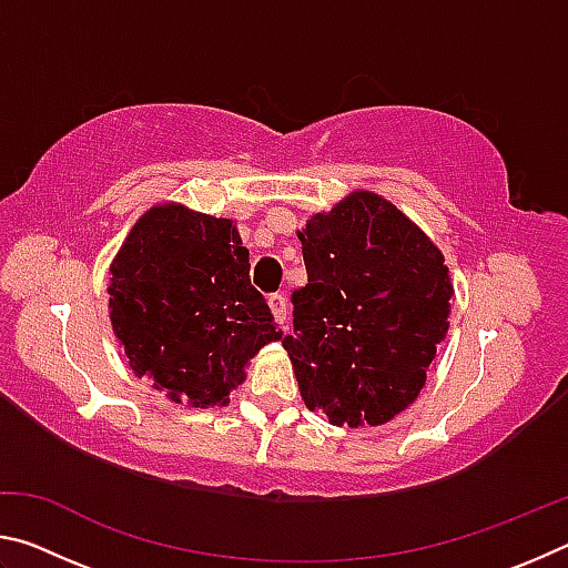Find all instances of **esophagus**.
Instances as JSON below:
<instances>
[{
  "label": "esophagus",
  "instance_id": "34e87169",
  "mask_svg": "<svg viewBox=\"0 0 568 568\" xmlns=\"http://www.w3.org/2000/svg\"><path fill=\"white\" fill-rule=\"evenodd\" d=\"M267 305H271L275 321H277V323H285V318H287V303H285V297H283L281 293H273L271 297H267Z\"/></svg>",
  "mask_w": 568,
  "mask_h": 568
}]
</instances>
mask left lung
<instances>
[{
	"label": "left lung",
	"instance_id": "8db88e82",
	"mask_svg": "<svg viewBox=\"0 0 568 568\" xmlns=\"http://www.w3.org/2000/svg\"><path fill=\"white\" fill-rule=\"evenodd\" d=\"M307 283L293 293L291 355L305 406L333 426H383L426 386L446 338V257L386 197L355 190L303 230Z\"/></svg>",
	"mask_w": 568,
	"mask_h": 568
}]
</instances>
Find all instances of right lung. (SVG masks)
<instances>
[{
    "mask_svg": "<svg viewBox=\"0 0 568 568\" xmlns=\"http://www.w3.org/2000/svg\"><path fill=\"white\" fill-rule=\"evenodd\" d=\"M110 323L130 368L187 408L227 406L250 358L281 341L250 285L233 220L180 203L152 205L110 265Z\"/></svg>",
    "mask_w": 568,
    "mask_h": 568,
    "instance_id": "right-lung-1",
    "label": "right lung"
}]
</instances>
